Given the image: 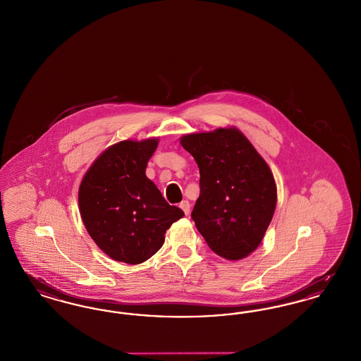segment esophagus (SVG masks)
I'll use <instances>...</instances> for the list:
<instances>
[{
	"label": "esophagus",
	"mask_w": 361,
	"mask_h": 361,
	"mask_svg": "<svg viewBox=\"0 0 361 361\" xmlns=\"http://www.w3.org/2000/svg\"><path fill=\"white\" fill-rule=\"evenodd\" d=\"M180 208L184 211L185 215H189V212H190V204H189L188 200H183V202H180Z\"/></svg>",
	"instance_id": "obj_1"
}]
</instances>
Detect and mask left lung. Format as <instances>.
<instances>
[{"label":"left lung","instance_id":"left-lung-1","mask_svg":"<svg viewBox=\"0 0 361 361\" xmlns=\"http://www.w3.org/2000/svg\"><path fill=\"white\" fill-rule=\"evenodd\" d=\"M200 169V196L190 216L204 240L226 259L257 250L276 205L274 176L235 128L181 138Z\"/></svg>","mask_w":361,"mask_h":361}]
</instances>
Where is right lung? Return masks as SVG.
I'll return each instance as SVG.
<instances>
[{
	"label": "right lung",
	"instance_id": "right-lung-1",
	"mask_svg": "<svg viewBox=\"0 0 361 361\" xmlns=\"http://www.w3.org/2000/svg\"><path fill=\"white\" fill-rule=\"evenodd\" d=\"M156 138L122 141L104 150L79 188V209L87 232L104 254L138 264L164 245L165 232L184 216L169 205L145 171Z\"/></svg>",
	"mask_w": 361,
	"mask_h": 361
}]
</instances>
